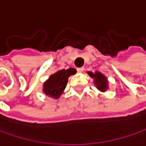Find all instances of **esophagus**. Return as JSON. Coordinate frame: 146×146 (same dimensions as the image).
Returning a JSON list of instances; mask_svg holds the SVG:
<instances>
[{"instance_id": "obj_1", "label": "esophagus", "mask_w": 146, "mask_h": 146, "mask_svg": "<svg viewBox=\"0 0 146 146\" xmlns=\"http://www.w3.org/2000/svg\"><path fill=\"white\" fill-rule=\"evenodd\" d=\"M76 70H77V72H79V73H82V72L84 70V67H81V68H77V69H76Z\"/></svg>"}]
</instances>
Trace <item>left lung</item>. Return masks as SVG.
<instances>
[{"label":"left lung","mask_w":146,"mask_h":146,"mask_svg":"<svg viewBox=\"0 0 146 146\" xmlns=\"http://www.w3.org/2000/svg\"><path fill=\"white\" fill-rule=\"evenodd\" d=\"M89 74L91 77L95 78V84H96L98 90H100L101 91H104L107 89V80L106 77L103 76V74L99 72H96L95 74L90 72Z\"/></svg>","instance_id":"left-lung-1"}]
</instances>
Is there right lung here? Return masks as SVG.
I'll return each instance as SVG.
<instances>
[{
	"label": "right lung",
	"instance_id": "obj_1",
	"mask_svg": "<svg viewBox=\"0 0 146 146\" xmlns=\"http://www.w3.org/2000/svg\"><path fill=\"white\" fill-rule=\"evenodd\" d=\"M75 69L70 68L69 70H62L50 76L48 81L44 84L43 91L46 95L55 98H58L63 90L67 85L68 78L70 76L76 74Z\"/></svg>",
	"mask_w": 146,
	"mask_h": 146
}]
</instances>
